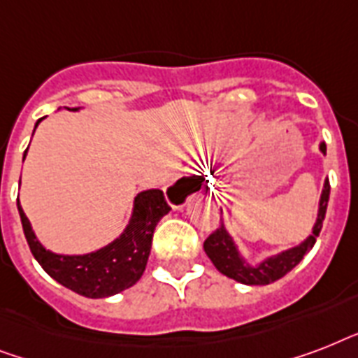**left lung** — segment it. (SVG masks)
Wrapping results in <instances>:
<instances>
[{
	"instance_id": "1",
	"label": "left lung",
	"mask_w": 358,
	"mask_h": 358,
	"mask_svg": "<svg viewBox=\"0 0 358 358\" xmlns=\"http://www.w3.org/2000/svg\"><path fill=\"white\" fill-rule=\"evenodd\" d=\"M320 152H322L323 156L327 154L325 143H320ZM329 193H331V185H329V180L325 178L322 195H320V204H317L316 223L312 227V234L306 236V239H303L295 247L280 250L277 255L266 256L258 264H250L241 255L238 243L229 234V230H227L224 223L221 221V227L204 241V252L212 260L213 266L217 267L219 273H223L224 277L234 278L236 282L247 284V286H266V284L275 282L278 278H282L286 273L292 271L305 258L306 252L314 247L316 238L320 236V230L323 227L325 212H327Z\"/></svg>"
}]
</instances>
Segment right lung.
<instances>
[{
    "instance_id": "1",
    "label": "right lung",
    "mask_w": 358,
    "mask_h": 358,
    "mask_svg": "<svg viewBox=\"0 0 358 358\" xmlns=\"http://www.w3.org/2000/svg\"><path fill=\"white\" fill-rule=\"evenodd\" d=\"M74 111H80V108H74ZM41 120H36L35 129ZM27 150L24 152V159ZM178 182L169 187L167 195L169 191L178 185ZM169 210L171 208L162 189L141 191L134 199V210L119 238L85 255H59L48 250L38 241L18 201L24 234L35 260L53 280L89 299H102L120 294L124 289L131 288L143 277L150 255L154 230Z\"/></svg>"
}]
</instances>
